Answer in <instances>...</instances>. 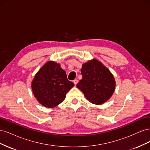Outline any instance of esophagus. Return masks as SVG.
<instances>
[{"instance_id":"esophagus-1","label":"esophagus","mask_w":150,"mask_h":150,"mask_svg":"<svg viewBox=\"0 0 150 150\" xmlns=\"http://www.w3.org/2000/svg\"><path fill=\"white\" fill-rule=\"evenodd\" d=\"M73 83H74V84H75V85H76V84H77V83H78V79H74V80L73 81Z\"/></svg>"}]
</instances>
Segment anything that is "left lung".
Segmentation results:
<instances>
[{
    "instance_id": "obj_1",
    "label": "left lung",
    "mask_w": 150,
    "mask_h": 150,
    "mask_svg": "<svg viewBox=\"0 0 150 150\" xmlns=\"http://www.w3.org/2000/svg\"><path fill=\"white\" fill-rule=\"evenodd\" d=\"M81 71L83 79L76 86L88 101L101 104L111 97L116 86L114 76L100 61L94 59L84 63Z\"/></svg>"
}]
</instances>
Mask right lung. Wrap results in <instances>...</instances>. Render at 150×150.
<instances>
[{
  "instance_id": "add662e5",
  "label": "right lung",
  "mask_w": 150,
  "mask_h": 150,
  "mask_svg": "<svg viewBox=\"0 0 150 150\" xmlns=\"http://www.w3.org/2000/svg\"><path fill=\"white\" fill-rule=\"evenodd\" d=\"M31 86L38 102L51 108L64 101L66 93L74 84L68 81L66 71L59 64L50 61L37 72Z\"/></svg>"
}]
</instances>
